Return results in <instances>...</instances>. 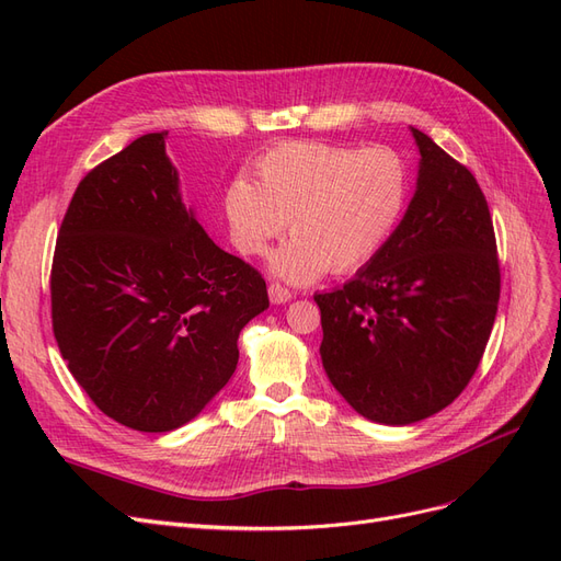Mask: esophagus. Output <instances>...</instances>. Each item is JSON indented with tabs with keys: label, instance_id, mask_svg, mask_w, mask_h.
<instances>
[{
	"label": "esophagus",
	"instance_id": "1",
	"mask_svg": "<svg viewBox=\"0 0 561 561\" xmlns=\"http://www.w3.org/2000/svg\"><path fill=\"white\" fill-rule=\"evenodd\" d=\"M268 299L274 301V304H287L293 299V293L287 290L285 285H280V283H271L268 285Z\"/></svg>",
	"mask_w": 561,
	"mask_h": 561
}]
</instances>
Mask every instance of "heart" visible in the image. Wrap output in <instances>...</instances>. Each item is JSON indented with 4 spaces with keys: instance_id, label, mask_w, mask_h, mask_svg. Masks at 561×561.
I'll return each mask as SVG.
<instances>
[{
    "instance_id": "heart-1",
    "label": "heart",
    "mask_w": 561,
    "mask_h": 561,
    "mask_svg": "<svg viewBox=\"0 0 561 561\" xmlns=\"http://www.w3.org/2000/svg\"><path fill=\"white\" fill-rule=\"evenodd\" d=\"M257 184L236 178L225 192L231 243L262 254L290 219L293 239L271 257V271L290 283H313L330 268L365 266L388 241L404 206V168L386 147L297 140L257 161Z\"/></svg>"
}]
</instances>
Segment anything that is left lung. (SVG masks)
Listing matches in <instances>:
<instances>
[{
	"mask_svg": "<svg viewBox=\"0 0 561 561\" xmlns=\"http://www.w3.org/2000/svg\"><path fill=\"white\" fill-rule=\"evenodd\" d=\"M402 222L355 278L313 295L328 379L360 416L410 426L451 404L494 328L501 271L486 198L426 133Z\"/></svg>",
	"mask_w": 561,
	"mask_h": 561,
	"instance_id": "obj_1",
	"label": "left lung"
}]
</instances>
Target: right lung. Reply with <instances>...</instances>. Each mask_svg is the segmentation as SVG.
Segmentation results:
<instances>
[{
	"label": "right lung",
	"instance_id": "obj_1",
	"mask_svg": "<svg viewBox=\"0 0 561 561\" xmlns=\"http://www.w3.org/2000/svg\"><path fill=\"white\" fill-rule=\"evenodd\" d=\"M147 133L83 178L50 268L54 334L100 412L142 433L198 416L239 365V334L268 309L264 278L203 231Z\"/></svg>",
	"mask_w": 561,
	"mask_h": 561
}]
</instances>
